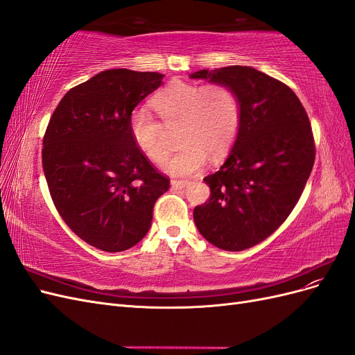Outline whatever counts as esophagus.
Instances as JSON below:
<instances>
[{"label": "esophagus", "instance_id": "esophagus-1", "mask_svg": "<svg viewBox=\"0 0 355 355\" xmlns=\"http://www.w3.org/2000/svg\"><path fill=\"white\" fill-rule=\"evenodd\" d=\"M171 187L173 188H185L189 185V180H185V179H171Z\"/></svg>", "mask_w": 355, "mask_h": 355}]
</instances>
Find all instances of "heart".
<instances>
[{"instance_id": "1", "label": "heart", "mask_w": 355, "mask_h": 355, "mask_svg": "<svg viewBox=\"0 0 355 355\" xmlns=\"http://www.w3.org/2000/svg\"><path fill=\"white\" fill-rule=\"evenodd\" d=\"M153 106L130 115V133L146 158L159 163L167 154V130L179 127V151L163 161L171 175L188 176L204 167L207 155L219 159L230 153L241 125V101L231 85L223 83H187L175 80L158 92Z\"/></svg>"}]
</instances>
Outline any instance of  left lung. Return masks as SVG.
Returning <instances> with one entry per match:
<instances>
[{
	"label": "left lung",
	"instance_id": "1",
	"mask_svg": "<svg viewBox=\"0 0 355 355\" xmlns=\"http://www.w3.org/2000/svg\"><path fill=\"white\" fill-rule=\"evenodd\" d=\"M191 78L228 84L240 96L237 141L204 178L210 198L194 209V220L213 245L245 250L278 230L302 196L315 159L313 128L295 92L254 68L202 69Z\"/></svg>",
	"mask_w": 355,
	"mask_h": 355
}]
</instances>
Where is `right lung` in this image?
Segmentation results:
<instances>
[{
    "instance_id": "obj_1",
    "label": "right lung",
    "mask_w": 355,
    "mask_h": 355,
    "mask_svg": "<svg viewBox=\"0 0 355 355\" xmlns=\"http://www.w3.org/2000/svg\"><path fill=\"white\" fill-rule=\"evenodd\" d=\"M164 75L110 69L72 87L42 139V170L60 218L103 252L141 241L170 179L136 146L130 115Z\"/></svg>"
}]
</instances>
